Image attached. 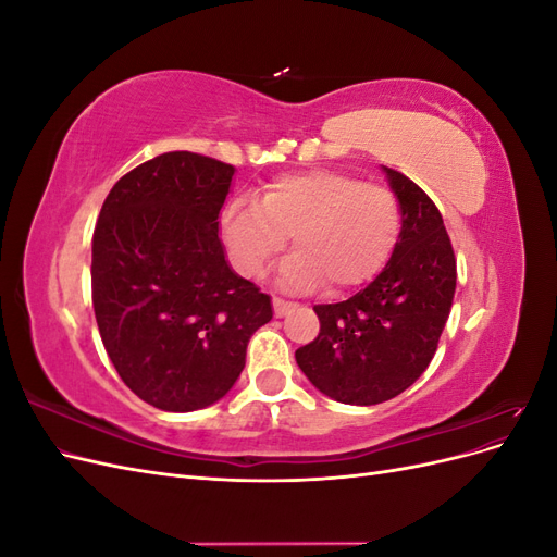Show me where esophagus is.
<instances>
[{
    "label": "esophagus",
    "instance_id": "34e87169",
    "mask_svg": "<svg viewBox=\"0 0 557 557\" xmlns=\"http://www.w3.org/2000/svg\"><path fill=\"white\" fill-rule=\"evenodd\" d=\"M272 301H274V315H276V318H283L285 313H288V311L293 309L290 301H285V299H281V297H274Z\"/></svg>",
    "mask_w": 557,
    "mask_h": 557
}]
</instances>
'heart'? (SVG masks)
Here are the masks:
<instances>
[{
	"label": "heart",
	"mask_w": 557,
	"mask_h": 557,
	"mask_svg": "<svg viewBox=\"0 0 557 557\" xmlns=\"http://www.w3.org/2000/svg\"><path fill=\"white\" fill-rule=\"evenodd\" d=\"M401 232L397 195L358 176L313 166L269 181L256 201H234L223 213V239L237 269L262 276L285 248L278 283L311 293H350L374 281L391 262Z\"/></svg>",
	"instance_id": "obj_1"
}]
</instances>
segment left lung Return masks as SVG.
<instances>
[{
  "label": "left lung",
  "mask_w": 557,
  "mask_h": 557,
  "mask_svg": "<svg viewBox=\"0 0 557 557\" xmlns=\"http://www.w3.org/2000/svg\"><path fill=\"white\" fill-rule=\"evenodd\" d=\"M383 174L399 199L391 262L364 290L313 307L320 332L295 360L320 393L356 407L397 397L425 372L455 295V256L434 201L404 174Z\"/></svg>",
  "instance_id": "obj_1"
}]
</instances>
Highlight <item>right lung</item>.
I'll return each instance as SVG.
<instances>
[{
    "mask_svg": "<svg viewBox=\"0 0 557 557\" xmlns=\"http://www.w3.org/2000/svg\"><path fill=\"white\" fill-rule=\"evenodd\" d=\"M234 166L174 150L139 164L104 199L92 234V307L129 391L188 413L230 393L272 297L234 274L218 213Z\"/></svg>",
    "mask_w": 557,
    "mask_h": 557,
    "instance_id": "right-lung-1",
    "label": "right lung"
}]
</instances>
